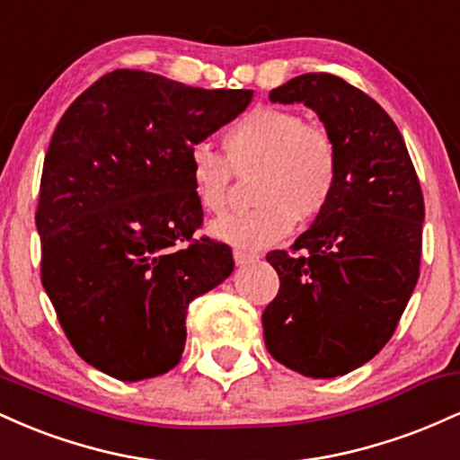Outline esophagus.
<instances>
[{
	"mask_svg": "<svg viewBox=\"0 0 460 460\" xmlns=\"http://www.w3.org/2000/svg\"><path fill=\"white\" fill-rule=\"evenodd\" d=\"M234 260H235V266H246V263H252L260 260V255L257 252H248V251H234Z\"/></svg>",
	"mask_w": 460,
	"mask_h": 460,
	"instance_id": "obj_1",
	"label": "esophagus"
}]
</instances>
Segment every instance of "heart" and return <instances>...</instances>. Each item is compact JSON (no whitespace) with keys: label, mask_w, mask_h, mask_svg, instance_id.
Here are the masks:
<instances>
[{"label":"heart","mask_w":460,"mask_h":460,"mask_svg":"<svg viewBox=\"0 0 460 460\" xmlns=\"http://www.w3.org/2000/svg\"><path fill=\"white\" fill-rule=\"evenodd\" d=\"M223 155L197 145L188 155L190 181L200 208L223 212L231 188V168H260L248 212L226 214L209 225V235L255 251L283 240L296 220L318 218L329 208L340 181V153L322 128L305 123L292 110L255 108L225 134Z\"/></svg>","instance_id":"b5f03b06"}]
</instances>
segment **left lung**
Listing matches in <instances>:
<instances>
[{
	"mask_svg": "<svg viewBox=\"0 0 460 460\" xmlns=\"http://www.w3.org/2000/svg\"><path fill=\"white\" fill-rule=\"evenodd\" d=\"M305 103L340 153L329 208L292 251H272L277 298L261 315L268 352L311 378L344 376L381 352L420 277L424 197L389 114L331 73H305L270 93Z\"/></svg>",
	"mask_w": 460,
	"mask_h": 460,
	"instance_id": "left-lung-1",
	"label": "left lung"
}]
</instances>
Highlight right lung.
Instances as JSON below:
<instances>
[{
    "label": "right lung",
    "mask_w": 460,
    "mask_h": 460,
    "mask_svg": "<svg viewBox=\"0 0 460 460\" xmlns=\"http://www.w3.org/2000/svg\"><path fill=\"white\" fill-rule=\"evenodd\" d=\"M251 99L119 68L58 123L36 209L40 279L77 355L108 376L175 367L188 305L234 272L229 246L192 237L203 208L188 155Z\"/></svg>",
    "instance_id": "1"
}]
</instances>
